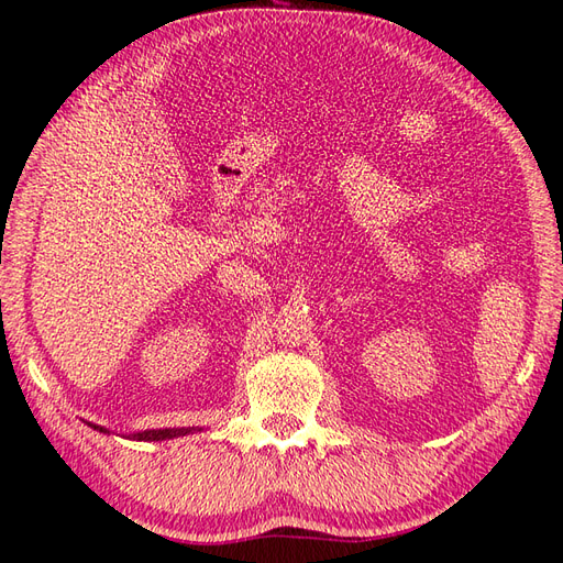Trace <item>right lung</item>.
Wrapping results in <instances>:
<instances>
[{
  "label": "right lung",
  "instance_id": "obj_1",
  "mask_svg": "<svg viewBox=\"0 0 563 563\" xmlns=\"http://www.w3.org/2000/svg\"><path fill=\"white\" fill-rule=\"evenodd\" d=\"M85 423H88L95 430H99V432H107V435H109V430L104 426H97V423H90V421H85ZM197 430H201V428H156V430L133 432V435H125V438L137 440V442H162V440H173V438H185V435H190V432H197Z\"/></svg>",
  "mask_w": 563,
  "mask_h": 563
}]
</instances>
